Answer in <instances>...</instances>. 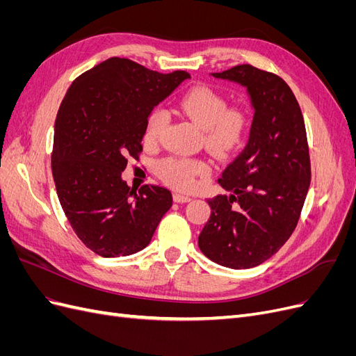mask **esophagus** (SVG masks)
<instances>
[{
    "label": "esophagus",
    "mask_w": 356,
    "mask_h": 356,
    "mask_svg": "<svg viewBox=\"0 0 356 356\" xmlns=\"http://www.w3.org/2000/svg\"><path fill=\"white\" fill-rule=\"evenodd\" d=\"M174 200H175V202H178V203H187V202H190V200H191V196L184 195V193H178V191H175V193H174Z\"/></svg>",
    "instance_id": "1"
}]
</instances>
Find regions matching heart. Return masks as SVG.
Returning a JSON list of instances; mask_svg holds the SVG:
<instances>
[{
	"instance_id": "obj_1",
	"label": "heart",
	"mask_w": 356,
	"mask_h": 356,
	"mask_svg": "<svg viewBox=\"0 0 356 356\" xmlns=\"http://www.w3.org/2000/svg\"><path fill=\"white\" fill-rule=\"evenodd\" d=\"M179 108L203 131V141L213 154L225 156L238 148L246 135L250 118L242 108H227L224 95L207 86L191 89L182 96ZM166 124V114L154 110L149 114L144 141L156 144L161 129ZM208 166L187 157H168L159 163V174L177 188H190L196 177L204 174Z\"/></svg>"
}]
</instances>
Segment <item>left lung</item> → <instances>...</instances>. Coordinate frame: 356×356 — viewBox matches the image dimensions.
<instances>
[{"label": "left lung", "mask_w": 356, "mask_h": 356, "mask_svg": "<svg viewBox=\"0 0 356 356\" xmlns=\"http://www.w3.org/2000/svg\"><path fill=\"white\" fill-rule=\"evenodd\" d=\"M211 75L245 88L254 118L248 144L218 179L229 195L208 200L199 248L241 270L268 260L296 229L310 186L306 127L293 90L277 75L252 65Z\"/></svg>", "instance_id": "8db88e82"}]
</instances>
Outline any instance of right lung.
<instances>
[{"mask_svg":"<svg viewBox=\"0 0 356 356\" xmlns=\"http://www.w3.org/2000/svg\"><path fill=\"white\" fill-rule=\"evenodd\" d=\"M187 79L111 58L75 79L60 104L51 154L58 197L75 234L101 257L144 250L172 207L168 188L136 193L122 172L143 152L154 106Z\"/></svg>","mask_w":356,"mask_h":356,"instance_id":"right-lung-1","label":"right lung"}]
</instances>
